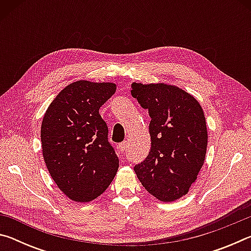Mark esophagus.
<instances>
[{
	"label": "esophagus",
	"mask_w": 251,
	"mask_h": 251,
	"mask_svg": "<svg viewBox=\"0 0 251 251\" xmlns=\"http://www.w3.org/2000/svg\"><path fill=\"white\" fill-rule=\"evenodd\" d=\"M126 147H127V142H123V143L120 144V150H121V151H126Z\"/></svg>",
	"instance_id": "1"
}]
</instances>
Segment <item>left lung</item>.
<instances>
[{
	"label": "left lung",
	"mask_w": 251,
	"mask_h": 251,
	"mask_svg": "<svg viewBox=\"0 0 251 251\" xmlns=\"http://www.w3.org/2000/svg\"><path fill=\"white\" fill-rule=\"evenodd\" d=\"M130 93L151 116V151L134 171L158 201H177L189 192L205 161L203 110L192 94L175 85L133 83Z\"/></svg>",
	"instance_id": "8db88e82"
}]
</instances>
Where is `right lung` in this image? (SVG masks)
Wrapping results in <instances>:
<instances>
[{
  "label": "right lung",
  "instance_id": "1",
  "mask_svg": "<svg viewBox=\"0 0 251 251\" xmlns=\"http://www.w3.org/2000/svg\"><path fill=\"white\" fill-rule=\"evenodd\" d=\"M115 92L114 83L76 80L58 93L44 114L41 142L46 167L58 188L74 201L100 196L120 166L99 112Z\"/></svg>",
  "mask_w": 251,
  "mask_h": 251
}]
</instances>
